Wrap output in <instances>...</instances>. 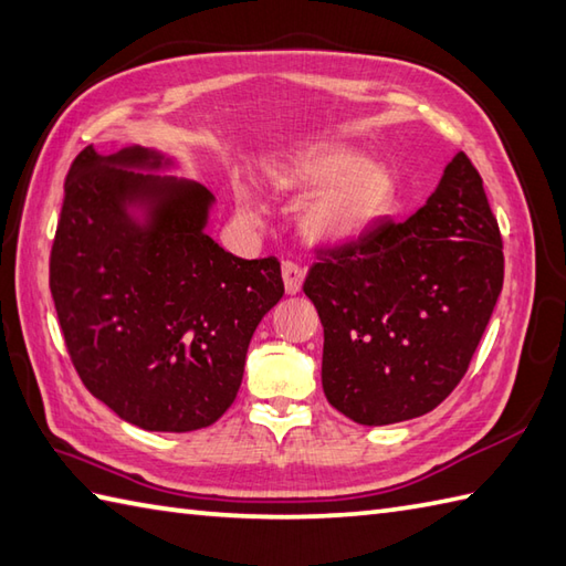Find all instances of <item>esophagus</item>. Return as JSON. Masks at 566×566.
I'll return each mask as SVG.
<instances>
[{"mask_svg":"<svg viewBox=\"0 0 566 566\" xmlns=\"http://www.w3.org/2000/svg\"><path fill=\"white\" fill-rule=\"evenodd\" d=\"M283 283H285V293L295 295L303 287V279H305V269L297 266L295 261H283Z\"/></svg>","mask_w":566,"mask_h":566,"instance_id":"1","label":"esophagus"}]
</instances>
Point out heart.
<instances>
[{"label": "heart", "instance_id": "b5f03b06", "mask_svg": "<svg viewBox=\"0 0 566 566\" xmlns=\"http://www.w3.org/2000/svg\"><path fill=\"white\" fill-rule=\"evenodd\" d=\"M273 186L293 198L315 195L303 232L315 244H349L384 219L396 202L394 170L349 146L307 148L273 168Z\"/></svg>", "mask_w": 566, "mask_h": 566}]
</instances>
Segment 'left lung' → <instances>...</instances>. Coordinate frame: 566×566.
Segmentation results:
<instances>
[{
    "mask_svg": "<svg viewBox=\"0 0 566 566\" xmlns=\"http://www.w3.org/2000/svg\"><path fill=\"white\" fill-rule=\"evenodd\" d=\"M303 291L322 327V388L359 424L434 410L464 378L503 287V239L464 151L406 222L317 249Z\"/></svg>",
    "mask_w": 566,
    "mask_h": 566,
    "instance_id": "left-lung-1",
    "label": "left lung"
}]
</instances>
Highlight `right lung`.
<instances>
[{
	"label": "right lung",
	"instance_id": "1",
	"mask_svg": "<svg viewBox=\"0 0 566 566\" xmlns=\"http://www.w3.org/2000/svg\"><path fill=\"white\" fill-rule=\"evenodd\" d=\"M148 148L87 146L65 178L51 295L65 349L92 396L151 432L217 422L237 398L261 317L283 297L281 263L237 259L205 234L212 192L144 176ZM147 207L138 226L125 210Z\"/></svg>",
	"mask_w": 566,
	"mask_h": 566
}]
</instances>
